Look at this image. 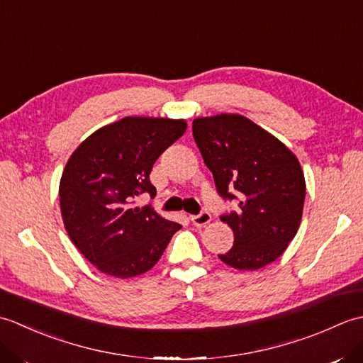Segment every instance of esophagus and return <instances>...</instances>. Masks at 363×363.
Returning a JSON list of instances; mask_svg holds the SVG:
<instances>
[{
  "mask_svg": "<svg viewBox=\"0 0 363 363\" xmlns=\"http://www.w3.org/2000/svg\"><path fill=\"white\" fill-rule=\"evenodd\" d=\"M211 218H212L211 213L207 211H201L198 215H191V217H190L191 223H194L195 226H206L207 223L211 221Z\"/></svg>",
  "mask_w": 363,
  "mask_h": 363,
  "instance_id": "34e87169",
  "label": "esophagus"
}]
</instances>
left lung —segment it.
Here are the masks:
<instances>
[{
  "instance_id": "left-lung-1",
  "label": "left lung",
  "mask_w": 363,
  "mask_h": 363,
  "mask_svg": "<svg viewBox=\"0 0 363 363\" xmlns=\"http://www.w3.org/2000/svg\"><path fill=\"white\" fill-rule=\"evenodd\" d=\"M194 138L225 201L238 209L221 215L234 246L218 257L237 269L272 264L296 235L306 181L295 154L256 123L237 113L194 120Z\"/></svg>"
}]
</instances>
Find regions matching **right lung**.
<instances>
[{
	"label": "right lung",
	"instance_id": "add662e5",
	"mask_svg": "<svg viewBox=\"0 0 363 363\" xmlns=\"http://www.w3.org/2000/svg\"><path fill=\"white\" fill-rule=\"evenodd\" d=\"M186 129L184 120L126 117L98 129L68 159L59 187L64 225L99 272L121 279L148 272L182 228L134 199L156 195L154 162Z\"/></svg>",
	"mask_w": 363,
	"mask_h": 363
}]
</instances>
